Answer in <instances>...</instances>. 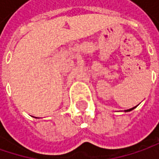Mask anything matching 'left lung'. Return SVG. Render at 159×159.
Instances as JSON below:
<instances>
[{
	"label": "left lung",
	"instance_id": "8db88e82",
	"mask_svg": "<svg viewBox=\"0 0 159 159\" xmlns=\"http://www.w3.org/2000/svg\"><path fill=\"white\" fill-rule=\"evenodd\" d=\"M137 106H138V105H137ZM137 106H136V107H137ZM132 107V108H130V109H127V110H125V112H129V111H131V110H133V109H134L135 107Z\"/></svg>",
	"mask_w": 159,
	"mask_h": 159
}]
</instances>
